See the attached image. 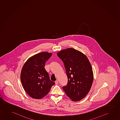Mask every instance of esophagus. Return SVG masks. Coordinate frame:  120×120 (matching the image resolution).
<instances>
[{"label":"esophagus","instance_id":"obj_1","mask_svg":"<svg viewBox=\"0 0 120 120\" xmlns=\"http://www.w3.org/2000/svg\"><path fill=\"white\" fill-rule=\"evenodd\" d=\"M55 83L56 85H57V84L59 83V82H58V81L56 80V81H55Z\"/></svg>","mask_w":120,"mask_h":120}]
</instances>
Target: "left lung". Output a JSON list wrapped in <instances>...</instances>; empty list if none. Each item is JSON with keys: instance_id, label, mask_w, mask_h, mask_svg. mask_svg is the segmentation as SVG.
I'll list each match as a JSON object with an SVG mask.
<instances>
[{"instance_id": "left-lung-1", "label": "left lung", "mask_w": 120, "mask_h": 120, "mask_svg": "<svg viewBox=\"0 0 120 120\" xmlns=\"http://www.w3.org/2000/svg\"><path fill=\"white\" fill-rule=\"evenodd\" d=\"M62 61L68 78V83L62 88L73 101L82 99L90 90L94 79L92 68L87 57L73 48L58 52Z\"/></svg>"}]
</instances>
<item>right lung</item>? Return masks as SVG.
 Returning a JSON list of instances; mask_svg holds the SVG:
<instances>
[{"mask_svg": "<svg viewBox=\"0 0 120 120\" xmlns=\"http://www.w3.org/2000/svg\"><path fill=\"white\" fill-rule=\"evenodd\" d=\"M52 53L42 52L28 59L22 67L21 80L25 91L31 98L41 99L48 94L55 83L44 68Z\"/></svg>", "mask_w": 120, "mask_h": 120, "instance_id": "right-lung-1", "label": "right lung"}]
</instances>
